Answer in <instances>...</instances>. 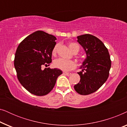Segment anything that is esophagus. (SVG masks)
<instances>
[{
    "label": "esophagus",
    "instance_id": "esophagus-1",
    "mask_svg": "<svg viewBox=\"0 0 127 127\" xmlns=\"http://www.w3.org/2000/svg\"><path fill=\"white\" fill-rule=\"evenodd\" d=\"M64 74H65V75L66 76H70L71 74V73H68V72H64Z\"/></svg>",
    "mask_w": 127,
    "mask_h": 127
}]
</instances>
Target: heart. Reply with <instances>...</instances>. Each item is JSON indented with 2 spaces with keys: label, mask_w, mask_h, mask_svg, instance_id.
<instances>
[{
  "label": "heart",
  "mask_w": 127,
  "mask_h": 127,
  "mask_svg": "<svg viewBox=\"0 0 127 127\" xmlns=\"http://www.w3.org/2000/svg\"><path fill=\"white\" fill-rule=\"evenodd\" d=\"M59 47V44H56L52 50V54L53 55H56ZM69 47L73 53H77L79 50V46L75 43H70L69 44ZM54 66L60 70L67 72L75 68L76 64L75 62L72 60H67L63 58H58L55 60L53 63Z\"/></svg>",
  "instance_id": "heart-1"
}]
</instances>
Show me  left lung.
<instances>
[{
	"label": "left lung",
	"mask_w": 127,
	"mask_h": 127,
	"mask_svg": "<svg viewBox=\"0 0 127 127\" xmlns=\"http://www.w3.org/2000/svg\"><path fill=\"white\" fill-rule=\"evenodd\" d=\"M77 41L86 51L87 58L77 73L80 81L74 86L79 94L89 95L96 91L107 80L111 67L108 50L98 38L90 34L77 36Z\"/></svg>",
	"instance_id": "obj_1"
}]
</instances>
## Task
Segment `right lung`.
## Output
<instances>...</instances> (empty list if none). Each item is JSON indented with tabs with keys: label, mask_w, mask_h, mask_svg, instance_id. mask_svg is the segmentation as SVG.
Segmentation results:
<instances>
[{
	"label": "right lung",
	"mask_w": 127,
	"mask_h": 127,
	"mask_svg": "<svg viewBox=\"0 0 127 127\" xmlns=\"http://www.w3.org/2000/svg\"><path fill=\"white\" fill-rule=\"evenodd\" d=\"M56 40L52 34L38 31L27 36L17 47L14 61L17 78L32 94H48L62 73L60 69L47 67L52 61V50ZM44 65L46 67L43 69Z\"/></svg>",
	"instance_id": "1"
}]
</instances>
